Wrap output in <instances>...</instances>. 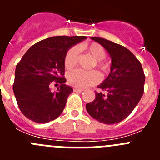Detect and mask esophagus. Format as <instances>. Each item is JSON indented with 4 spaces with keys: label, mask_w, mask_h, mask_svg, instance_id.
<instances>
[{
    "label": "esophagus",
    "mask_w": 160,
    "mask_h": 160,
    "mask_svg": "<svg viewBox=\"0 0 160 160\" xmlns=\"http://www.w3.org/2000/svg\"><path fill=\"white\" fill-rule=\"evenodd\" d=\"M83 89H78V88H73V91H74V92H79V93H81V92H82L83 91Z\"/></svg>",
    "instance_id": "34e87169"
}]
</instances>
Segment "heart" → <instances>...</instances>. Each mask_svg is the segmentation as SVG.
I'll return each instance as SVG.
<instances>
[{"label": "heart", "mask_w": 160, "mask_h": 160, "mask_svg": "<svg viewBox=\"0 0 160 160\" xmlns=\"http://www.w3.org/2000/svg\"><path fill=\"white\" fill-rule=\"evenodd\" d=\"M79 49L90 53L96 60V66L104 73L109 70L108 65L103 62L106 57L105 49L99 44L93 42L90 44L82 45ZM78 62V49L72 47L68 49L64 58L65 67L67 70H71L75 67ZM101 80V76L97 71H84L82 70H75L70 71L67 75V81L69 84L77 88L83 89L94 86Z\"/></svg>", "instance_id": "obj_1"}]
</instances>
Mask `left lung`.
Returning a JSON list of instances; mask_svg holds the SVG:
<instances>
[{
    "label": "left lung",
    "mask_w": 160,
    "mask_h": 160,
    "mask_svg": "<svg viewBox=\"0 0 160 160\" xmlns=\"http://www.w3.org/2000/svg\"><path fill=\"white\" fill-rule=\"evenodd\" d=\"M91 39L107 49L111 58V73L98 87L107 91L95 92V98L86 105L87 112L105 124L121 122L133 111L144 91L145 75L140 62L129 49L101 38Z\"/></svg>",
    "instance_id": "1"
}]
</instances>
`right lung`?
Instances as JSON below:
<instances>
[{
    "label": "right lung",
    "mask_w": 160,
    "mask_h": 160,
    "mask_svg": "<svg viewBox=\"0 0 160 160\" xmlns=\"http://www.w3.org/2000/svg\"><path fill=\"white\" fill-rule=\"evenodd\" d=\"M85 36H57L31 46L18 63L12 85L22 114L37 123H46L62 113L73 88L65 85L64 58L68 49L86 39ZM59 83L52 92L49 85Z\"/></svg>",
    "instance_id": "obj_1"
}]
</instances>
